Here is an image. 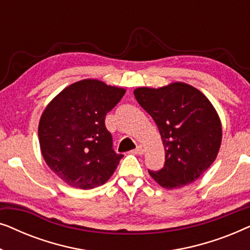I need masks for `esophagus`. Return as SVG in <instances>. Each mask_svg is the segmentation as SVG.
Instances as JSON below:
<instances>
[{
	"instance_id": "34e87169",
	"label": "esophagus",
	"mask_w": 250,
	"mask_h": 250,
	"mask_svg": "<svg viewBox=\"0 0 250 250\" xmlns=\"http://www.w3.org/2000/svg\"><path fill=\"white\" fill-rule=\"evenodd\" d=\"M133 153H135V155H142V153L143 152H145V149H143V146H138V148H136V149H134V150H133V151H132Z\"/></svg>"
}]
</instances>
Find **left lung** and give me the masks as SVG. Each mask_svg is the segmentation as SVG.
Returning a JSON list of instances; mask_svg holds the SVG:
<instances>
[{"label": "left lung", "mask_w": 250, "mask_h": 250, "mask_svg": "<svg viewBox=\"0 0 250 250\" xmlns=\"http://www.w3.org/2000/svg\"><path fill=\"white\" fill-rule=\"evenodd\" d=\"M134 97L158 126L165 148L164 167L149 170L150 175L165 189L194 182L221 146L222 125L213 104L196 87L180 82L135 88Z\"/></svg>", "instance_id": "obj_1"}]
</instances>
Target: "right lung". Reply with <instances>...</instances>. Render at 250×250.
Returning <instances> with one entry per match:
<instances>
[{
  "label": "right lung",
  "mask_w": 250,
  "mask_h": 250,
  "mask_svg": "<svg viewBox=\"0 0 250 250\" xmlns=\"http://www.w3.org/2000/svg\"><path fill=\"white\" fill-rule=\"evenodd\" d=\"M124 94V88L83 80L61 91L43 111L39 125L43 158L70 187H100L117 168L123 155L112 149L104 119Z\"/></svg>",
  "instance_id": "right-lung-1"
}]
</instances>
